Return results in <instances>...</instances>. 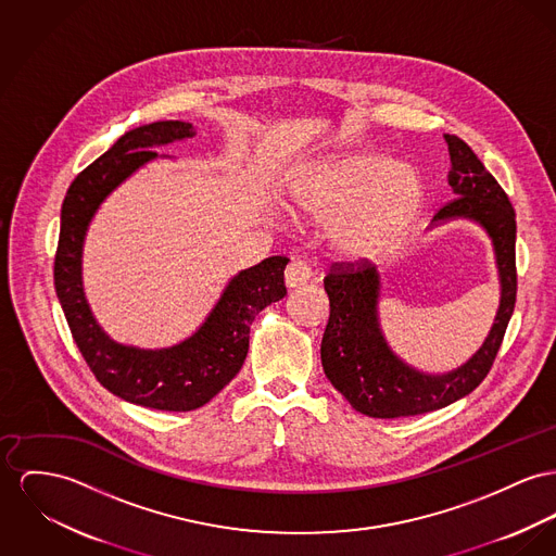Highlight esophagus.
<instances>
[{
	"mask_svg": "<svg viewBox=\"0 0 556 556\" xmlns=\"http://www.w3.org/2000/svg\"><path fill=\"white\" fill-rule=\"evenodd\" d=\"M312 280V267L305 261H291L287 271H285V282L289 289H296L303 287L305 282Z\"/></svg>",
	"mask_w": 556,
	"mask_h": 556,
	"instance_id": "obj_1",
	"label": "esophagus"
}]
</instances>
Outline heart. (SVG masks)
<instances>
[{
  "mask_svg": "<svg viewBox=\"0 0 556 556\" xmlns=\"http://www.w3.org/2000/svg\"><path fill=\"white\" fill-rule=\"evenodd\" d=\"M291 208L327 223L334 251L350 260L388 253L426 204L417 168L381 153H350L307 170L289 193Z\"/></svg>",
  "mask_w": 556,
  "mask_h": 556,
  "instance_id": "1",
  "label": "heart"
}]
</instances>
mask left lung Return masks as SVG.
Segmentation results:
<instances>
[{
    "mask_svg": "<svg viewBox=\"0 0 556 556\" xmlns=\"http://www.w3.org/2000/svg\"><path fill=\"white\" fill-rule=\"evenodd\" d=\"M451 155L448 186L455 200L434 215L432 227L453 219L479 223L491 238L500 307L481 348L462 367L426 372L407 365L388 343L379 323L381 274L369 261L334 263L325 278L331 303L320 358L345 401L363 415L394 419L446 407L468 396L491 369L517 301V222L506 191L459 137L444 135Z\"/></svg>",
    "mask_w": 556,
    "mask_h": 556,
    "instance_id": "obj_1",
    "label": "left lung"
}]
</instances>
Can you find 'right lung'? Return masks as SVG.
<instances>
[{
	"mask_svg": "<svg viewBox=\"0 0 556 556\" xmlns=\"http://www.w3.org/2000/svg\"><path fill=\"white\" fill-rule=\"evenodd\" d=\"M195 137L181 119L153 122L124 132L84 168L67 189L54 260V289L75 343L94 377L126 403L157 410H193L215 399L242 369L249 333L263 307L287 295V257H267L238 271L204 323L184 341L146 350L117 343L97 323L81 280V253L90 223L113 189L157 157L155 148Z\"/></svg>",
	"mask_w": 556,
	"mask_h": 556,
	"instance_id": "add662e5",
	"label": "right lung"
}]
</instances>
